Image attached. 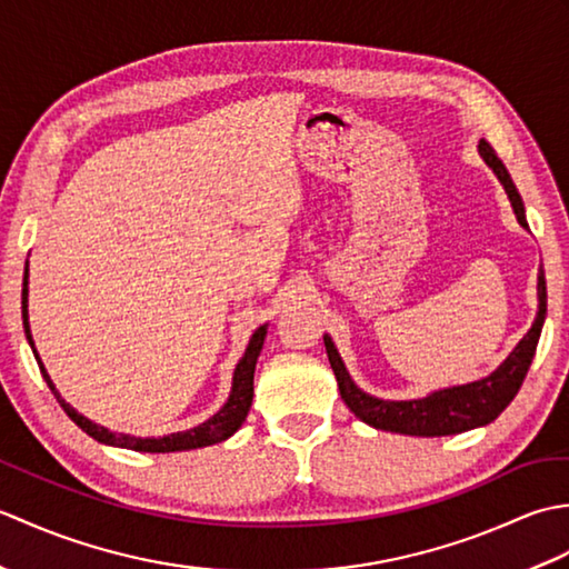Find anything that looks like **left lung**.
Wrapping results in <instances>:
<instances>
[{
	"label": "left lung",
	"instance_id": "obj_1",
	"mask_svg": "<svg viewBox=\"0 0 569 569\" xmlns=\"http://www.w3.org/2000/svg\"><path fill=\"white\" fill-rule=\"evenodd\" d=\"M479 153L487 161L501 186L506 196L511 200L516 220L528 229L523 200L518 196L513 180L506 171L501 159L489 147V141H479ZM548 310V291H546V273H538V316L530 330L523 335V340L516 345L513 352L501 361L497 371H491L487 379L471 381L465 386H452V389L432 391L426 398H413V401H383V398L369 396L349 377L340 352L335 349V342L325 335V349H328L330 367L335 371L340 396L352 413L365 420L367 426L377 430H391L401 435H418V438H440V435H457L471 428L489 426L491 420L501 416V410L509 406L528 373L530 361L536 357V347L540 340L542 322H546Z\"/></svg>",
	"mask_w": 569,
	"mask_h": 569
}]
</instances>
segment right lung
Segmentation results:
<instances>
[{"label": "right lung", "mask_w": 569, "mask_h": 569, "mask_svg": "<svg viewBox=\"0 0 569 569\" xmlns=\"http://www.w3.org/2000/svg\"><path fill=\"white\" fill-rule=\"evenodd\" d=\"M21 318H23V332H27V340L33 349L36 361H39V369L43 373L48 389L53 391V396L58 398V403H60V408L66 410L68 418L76 422V426L82 432H88L92 440L112 445V447H127V450H137V452H180V450H196V447H208V445L232 438V435L241 428V422L247 420V413L251 408V398H253V369H257V359H259V352L263 347L266 325H261V328L251 335L247 352H244V357L239 359V365L234 369L232 391H229L227 403L220 410H217V413L210 420H204V422H200L198 428H190L186 432L163 435V438H131V435L110 432L107 428L98 426V422H92L84 416H80L78 410L72 408L70 403H66L63 398H60V393L56 391V386H53L51 377H48L43 361H41L39 352H36L33 340H31V328H29V263H27V273H23Z\"/></svg>", "instance_id": "obj_1"}]
</instances>
